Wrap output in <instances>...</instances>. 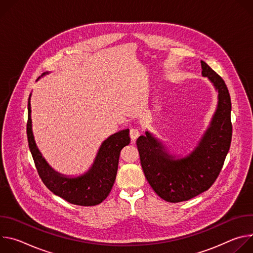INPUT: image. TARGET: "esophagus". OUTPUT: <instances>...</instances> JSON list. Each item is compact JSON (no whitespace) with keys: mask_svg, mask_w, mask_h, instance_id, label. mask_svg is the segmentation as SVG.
Listing matches in <instances>:
<instances>
[{"mask_svg":"<svg viewBox=\"0 0 253 253\" xmlns=\"http://www.w3.org/2000/svg\"><path fill=\"white\" fill-rule=\"evenodd\" d=\"M139 136H140V132H139L138 129L132 128V129L130 130V137H131V140H132L133 142L136 141V139H137Z\"/></svg>","mask_w":253,"mask_h":253,"instance_id":"1","label":"esophagus"}]
</instances>
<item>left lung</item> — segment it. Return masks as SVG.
<instances>
[{"mask_svg": "<svg viewBox=\"0 0 253 253\" xmlns=\"http://www.w3.org/2000/svg\"><path fill=\"white\" fill-rule=\"evenodd\" d=\"M201 74L217 92V106L211 121L185 156L173 154L150 131L137 139L141 166L147 181L158 196L167 202L189 200L208 190L219 175L229 151L232 125L231 101L220 76L203 61Z\"/></svg>", "mask_w": 253, "mask_h": 253, "instance_id": "left-lung-1", "label": "left lung"}]
</instances>
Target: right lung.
<instances>
[{"label": "right lung", "instance_id": "add662e5", "mask_svg": "<svg viewBox=\"0 0 253 253\" xmlns=\"http://www.w3.org/2000/svg\"><path fill=\"white\" fill-rule=\"evenodd\" d=\"M45 74H49V72L42 77ZM31 95L28 101L27 136L30 151L42 181L55 195L69 203L81 206L100 204L109 195L115 182L120 152L130 143L129 129L121 130L104 140L93 164L85 173L78 176L64 175L49 165L35 142L31 119Z\"/></svg>", "mask_w": 253, "mask_h": 253}]
</instances>
